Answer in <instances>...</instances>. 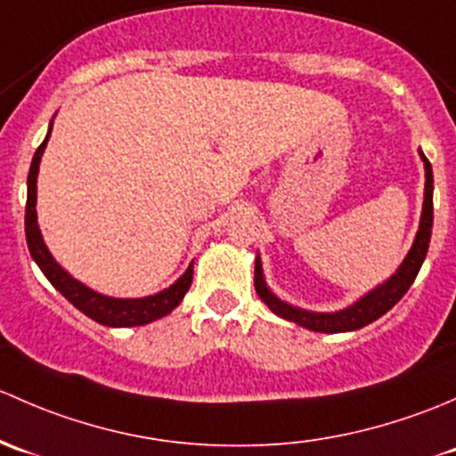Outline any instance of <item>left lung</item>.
Instances as JSON below:
<instances>
[{"instance_id":"obj_1","label":"left lung","mask_w":456,"mask_h":456,"mask_svg":"<svg viewBox=\"0 0 456 456\" xmlns=\"http://www.w3.org/2000/svg\"><path fill=\"white\" fill-rule=\"evenodd\" d=\"M421 159H424L426 168V189H424V208H421V219H419V230L415 234V241H412L411 250H408L406 259L402 261V265L397 267L395 274L388 281H384L382 285H378L375 289H370L367 297L355 300L349 307L340 309V312L331 314H318V312H307V309L292 307L285 300L276 298L274 294L267 289L265 279H263L261 261L256 256L255 263V289L259 294V298L276 316L285 318V321H292L297 325L305 327V330L312 331H322V333H340V331H355L367 327L369 322L378 321L379 316L388 312L393 305L400 300L403 294L408 292V288L415 281L417 272H419L421 263L426 259V252H428L430 234H433V167H430L428 158L419 151Z\"/></svg>"}]
</instances>
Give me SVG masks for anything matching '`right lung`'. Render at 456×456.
<instances>
[{
  "instance_id": "right-lung-1",
  "label": "right lung",
  "mask_w": 456,
  "mask_h": 456,
  "mask_svg": "<svg viewBox=\"0 0 456 456\" xmlns=\"http://www.w3.org/2000/svg\"><path fill=\"white\" fill-rule=\"evenodd\" d=\"M50 131H53V123H50L48 135H45L44 142L39 144V149L35 151L32 158L30 173H28V201H26V241L28 250H30L32 259L37 265L41 267V272L45 274V279L63 294L78 312H83L92 321L101 322L107 327H135V325H147V322L158 321V318L171 314L177 305L182 303L184 294L189 292L191 283H193V263L189 265V270L171 285V288L162 289V292L153 294V297L144 298H114L105 297V294H98L94 289H89L87 285H83L81 281L72 279L63 267L59 265L50 255L48 246L44 243L41 237L39 224H37V175H39V162L41 156L45 151V144H48Z\"/></svg>"
}]
</instances>
